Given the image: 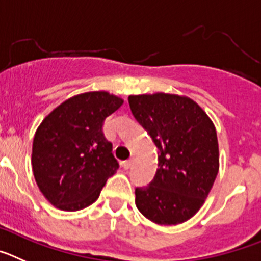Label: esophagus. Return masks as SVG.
Returning a JSON list of instances; mask_svg holds the SVG:
<instances>
[{
    "mask_svg": "<svg viewBox=\"0 0 261 261\" xmlns=\"http://www.w3.org/2000/svg\"><path fill=\"white\" fill-rule=\"evenodd\" d=\"M131 165H133V159L126 160V161H123V164H122V166H123V169H125V170H128V169L131 168Z\"/></svg>",
    "mask_w": 261,
    "mask_h": 261,
    "instance_id": "obj_1",
    "label": "esophagus"
}]
</instances>
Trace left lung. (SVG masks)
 <instances>
[{
	"label": "left lung",
	"instance_id": "1",
	"mask_svg": "<svg viewBox=\"0 0 261 261\" xmlns=\"http://www.w3.org/2000/svg\"><path fill=\"white\" fill-rule=\"evenodd\" d=\"M128 104L159 151L153 180L135 190L136 208L154 224H182L203 206L217 177L215 125L198 102L183 95H130Z\"/></svg>",
	"mask_w": 261,
	"mask_h": 261
}]
</instances>
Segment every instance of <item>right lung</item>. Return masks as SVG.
I'll use <instances>...</instances> for the list:
<instances>
[{
	"label": "right lung",
	"instance_id": "obj_1",
	"mask_svg": "<svg viewBox=\"0 0 261 261\" xmlns=\"http://www.w3.org/2000/svg\"><path fill=\"white\" fill-rule=\"evenodd\" d=\"M122 104L123 98L107 91L79 93L40 123L32 143V171L51 205L67 212L87 208L116 174L118 163L102 125Z\"/></svg>",
	"mask_w": 261,
	"mask_h": 261
}]
</instances>
